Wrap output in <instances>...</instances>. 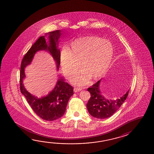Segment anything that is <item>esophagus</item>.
<instances>
[{"label":"esophagus","instance_id":"esophagus-1","mask_svg":"<svg viewBox=\"0 0 154 154\" xmlns=\"http://www.w3.org/2000/svg\"><path fill=\"white\" fill-rule=\"evenodd\" d=\"M82 90V88H79V87H75L74 88V91L75 92H79Z\"/></svg>","mask_w":154,"mask_h":154}]
</instances>
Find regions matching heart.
I'll list each match as a JSON object with an SVG mask.
<instances>
[{
  "label": "heart",
  "mask_w": 154,
  "mask_h": 154,
  "mask_svg": "<svg viewBox=\"0 0 154 154\" xmlns=\"http://www.w3.org/2000/svg\"><path fill=\"white\" fill-rule=\"evenodd\" d=\"M113 54L110 42L97 37H84L73 41L70 50L66 48L62 51L61 63L65 75L71 79L76 74L81 63L82 69L73 82L82 86L87 84L91 77L97 79L106 72Z\"/></svg>",
  "instance_id": "heart-1"
}]
</instances>
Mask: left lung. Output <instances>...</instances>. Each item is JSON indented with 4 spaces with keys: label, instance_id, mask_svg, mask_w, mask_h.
<instances>
[{
    "label": "left lung",
    "instance_id": "8db88e82",
    "mask_svg": "<svg viewBox=\"0 0 154 154\" xmlns=\"http://www.w3.org/2000/svg\"><path fill=\"white\" fill-rule=\"evenodd\" d=\"M101 81L88 88V91L91 95L87 104V107L90 115L99 119H104L112 116L121 105L126 100L128 95L129 90L126 94L116 100L107 99L102 95L100 89Z\"/></svg>",
    "mask_w": 154,
    "mask_h": 154
}]
</instances>
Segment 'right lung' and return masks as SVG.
I'll use <instances>...</instances> for the list:
<instances>
[{
  "label": "right lung",
  "mask_w": 154,
  "mask_h": 154,
  "mask_svg": "<svg viewBox=\"0 0 154 154\" xmlns=\"http://www.w3.org/2000/svg\"><path fill=\"white\" fill-rule=\"evenodd\" d=\"M49 41L46 42L45 36H41L35 42L23 57L21 65L20 82V91L29 105L39 117L45 121H52L61 117L66 111L69 98L73 94V88L69 83L65 82L63 77H59L53 90L47 95L38 98L29 93L25 88L23 79H25V69L31 64L35 54L40 50H45L52 55L57 63V70L60 64V50L58 48V40L61 35V30L50 32Z\"/></svg>",
  "instance_id": "right-lung-1"
}]
</instances>
